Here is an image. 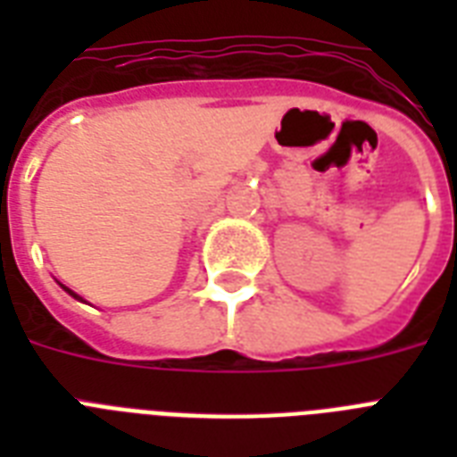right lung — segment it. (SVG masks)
<instances>
[{"label": "right lung", "mask_w": 457, "mask_h": 457, "mask_svg": "<svg viewBox=\"0 0 457 457\" xmlns=\"http://www.w3.org/2000/svg\"><path fill=\"white\" fill-rule=\"evenodd\" d=\"M61 289H63V292H68V294H71V296H73V299L82 301V296H78V294H75V292H73V289H68V287H66V285H61Z\"/></svg>", "instance_id": "add662e5"}]
</instances>
